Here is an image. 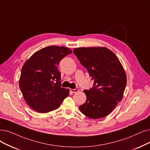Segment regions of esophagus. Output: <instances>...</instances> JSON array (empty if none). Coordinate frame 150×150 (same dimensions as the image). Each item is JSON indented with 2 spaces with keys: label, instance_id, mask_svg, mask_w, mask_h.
I'll list each match as a JSON object with an SVG mask.
<instances>
[{
  "label": "esophagus",
  "instance_id": "obj_1",
  "mask_svg": "<svg viewBox=\"0 0 150 150\" xmlns=\"http://www.w3.org/2000/svg\"><path fill=\"white\" fill-rule=\"evenodd\" d=\"M79 91V88H76L75 89H73V88H70V91L72 92V93H76L77 91Z\"/></svg>",
  "mask_w": 150,
  "mask_h": 150
}]
</instances>
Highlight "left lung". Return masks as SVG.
Segmentation results:
<instances>
[{"mask_svg": "<svg viewBox=\"0 0 150 150\" xmlns=\"http://www.w3.org/2000/svg\"><path fill=\"white\" fill-rule=\"evenodd\" d=\"M74 54L94 80L93 87L85 90V103L80 111L91 119L108 116L122 99L127 76L121 63L111 50L106 47L76 48Z\"/></svg>", "mask_w": 150, "mask_h": 150, "instance_id": "1", "label": "left lung"}]
</instances>
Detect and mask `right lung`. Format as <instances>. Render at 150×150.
Masks as SVG:
<instances>
[{
  "mask_svg": "<svg viewBox=\"0 0 150 150\" xmlns=\"http://www.w3.org/2000/svg\"><path fill=\"white\" fill-rule=\"evenodd\" d=\"M73 52L68 47L52 45L43 48L23 64L19 86L28 105L35 111L46 113L58 109L69 90L61 87L58 65Z\"/></svg>",
  "mask_w": 150,
  "mask_h": 150,
  "instance_id": "add662e5",
  "label": "right lung"
}]
</instances>
